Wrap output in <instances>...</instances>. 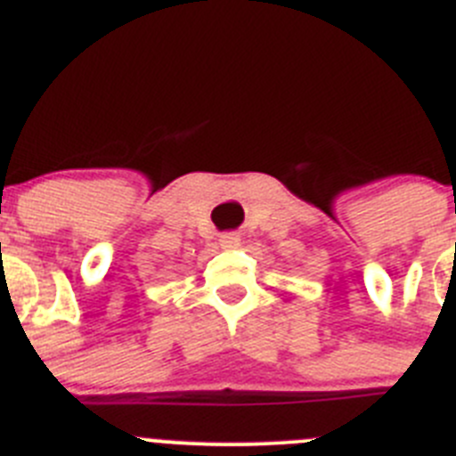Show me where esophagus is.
Listing matches in <instances>:
<instances>
[{
  "label": "esophagus",
  "instance_id": "1",
  "mask_svg": "<svg viewBox=\"0 0 456 456\" xmlns=\"http://www.w3.org/2000/svg\"><path fill=\"white\" fill-rule=\"evenodd\" d=\"M219 244L224 246V248H237V246L241 244L240 232H224V235L219 237Z\"/></svg>",
  "mask_w": 456,
  "mask_h": 456
}]
</instances>
